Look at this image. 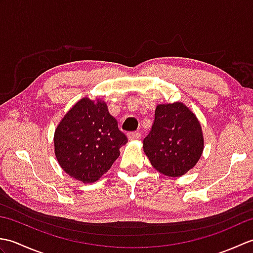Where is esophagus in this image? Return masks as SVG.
Segmentation results:
<instances>
[{"label":"esophagus","mask_w":253,"mask_h":253,"mask_svg":"<svg viewBox=\"0 0 253 253\" xmlns=\"http://www.w3.org/2000/svg\"><path fill=\"white\" fill-rule=\"evenodd\" d=\"M140 136H141L140 132H129V133H127V137H128V139H129V140H137V139L140 138Z\"/></svg>","instance_id":"34e87169"}]
</instances>
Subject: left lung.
I'll return each mask as SVG.
<instances>
[{
    "instance_id": "8db88e82",
    "label": "left lung",
    "mask_w": 253,
    "mask_h": 253,
    "mask_svg": "<svg viewBox=\"0 0 253 253\" xmlns=\"http://www.w3.org/2000/svg\"><path fill=\"white\" fill-rule=\"evenodd\" d=\"M204 148L203 132L195 113L182 102L158 104L143 151L153 168L169 177H180L195 168Z\"/></svg>"
}]
</instances>
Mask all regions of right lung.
I'll use <instances>...</instances> for the list:
<instances>
[{
    "instance_id": "obj_1",
    "label": "right lung",
    "mask_w": 253,
    "mask_h": 253,
    "mask_svg": "<svg viewBox=\"0 0 253 253\" xmlns=\"http://www.w3.org/2000/svg\"><path fill=\"white\" fill-rule=\"evenodd\" d=\"M127 142L107 104L101 99H80L58 123L54 152L58 164L84 184L98 181L120 157Z\"/></svg>"
}]
</instances>
